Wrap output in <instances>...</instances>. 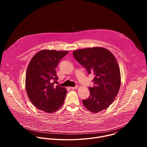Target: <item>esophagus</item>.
Segmentation results:
<instances>
[{"label":"esophagus","instance_id":"1","mask_svg":"<svg viewBox=\"0 0 147 147\" xmlns=\"http://www.w3.org/2000/svg\"><path fill=\"white\" fill-rule=\"evenodd\" d=\"M77 88H78V86H76V87H70V89H71V90L77 89Z\"/></svg>","mask_w":147,"mask_h":147}]
</instances>
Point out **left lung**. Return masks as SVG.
I'll list each match as a JSON object with an SVG mask.
<instances>
[{
    "label": "left lung",
    "instance_id": "obj_1",
    "mask_svg": "<svg viewBox=\"0 0 147 147\" xmlns=\"http://www.w3.org/2000/svg\"><path fill=\"white\" fill-rule=\"evenodd\" d=\"M73 55L89 74L95 76L94 86L89 87L90 96L82 100L84 106L93 113L106 109L114 101L120 87V68L115 57L102 47L80 49Z\"/></svg>",
    "mask_w": 147,
    "mask_h": 147
}]
</instances>
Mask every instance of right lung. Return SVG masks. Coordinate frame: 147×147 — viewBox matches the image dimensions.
Returning a JSON list of instances; mask_svg holds the SVG:
<instances>
[{
	"mask_svg": "<svg viewBox=\"0 0 147 147\" xmlns=\"http://www.w3.org/2000/svg\"><path fill=\"white\" fill-rule=\"evenodd\" d=\"M69 51L44 49L31 59L26 76V89L28 98L39 110L52 113L63 104L67 93L65 88L53 86L57 80L56 68Z\"/></svg>",
	"mask_w": 147,
	"mask_h": 147,
	"instance_id": "add662e5",
	"label": "right lung"
}]
</instances>
